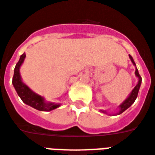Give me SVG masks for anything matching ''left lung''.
Here are the masks:
<instances>
[{"instance_id":"1","label":"left lung","mask_w":155,"mask_h":155,"mask_svg":"<svg viewBox=\"0 0 155 155\" xmlns=\"http://www.w3.org/2000/svg\"><path fill=\"white\" fill-rule=\"evenodd\" d=\"M129 57H130V60H131L132 64H134V65H135V76L138 78V83L136 84V86H135V87H134V89L132 90L131 92H130V93L129 94V96L127 97V98H126L125 101H123L122 103L120 104L119 107H119V111H118V112L116 113V115H120V114H121L122 112H124L125 110H127L129 107H130L132 104L135 102V99L137 98L138 92H139V90H140V85H141V82H142V78H141L140 75L139 74V72H138V69H137V68H136V64H135V61H134L133 58H132L130 55H129ZM100 111H101V112H102V113H104V114L110 115V114H109L108 112H107V110H100Z\"/></svg>"}]
</instances>
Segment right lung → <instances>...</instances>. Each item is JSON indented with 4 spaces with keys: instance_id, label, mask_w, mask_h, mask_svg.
Here are the masks:
<instances>
[{
    "instance_id": "add662e5",
    "label": "right lung",
    "mask_w": 155,
    "mask_h": 155,
    "mask_svg": "<svg viewBox=\"0 0 155 155\" xmlns=\"http://www.w3.org/2000/svg\"><path fill=\"white\" fill-rule=\"evenodd\" d=\"M26 57L25 53H24L20 58V60L15 65L14 69V76L12 79V84L14 86L15 91L17 92L18 96L23 102L35 108L36 110L41 111H50L61 106V103H54L46 101L44 97L37 94L35 91H33L28 86L22 81L20 73V68Z\"/></svg>"
}]
</instances>
